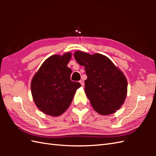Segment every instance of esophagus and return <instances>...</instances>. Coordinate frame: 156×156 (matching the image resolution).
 Instances as JSON below:
<instances>
[{
	"mask_svg": "<svg viewBox=\"0 0 156 156\" xmlns=\"http://www.w3.org/2000/svg\"><path fill=\"white\" fill-rule=\"evenodd\" d=\"M79 82H80V83L81 84V86H82V87H84V81H83V80H81L79 81Z\"/></svg>",
	"mask_w": 156,
	"mask_h": 156,
	"instance_id": "obj_1",
	"label": "esophagus"
}]
</instances>
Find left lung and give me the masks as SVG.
Instances as JSON below:
<instances>
[{"label": "left lung", "mask_w": 156, "mask_h": 156, "mask_svg": "<svg viewBox=\"0 0 156 156\" xmlns=\"http://www.w3.org/2000/svg\"><path fill=\"white\" fill-rule=\"evenodd\" d=\"M74 58L84 66L87 76L84 91L94 110L107 115L120 108L127 92V81L122 72L110 59L100 54L77 51Z\"/></svg>", "instance_id": "8db88e82"}]
</instances>
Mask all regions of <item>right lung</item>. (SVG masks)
<instances>
[{
    "label": "right lung",
    "mask_w": 156,
    "mask_h": 156,
    "mask_svg": "<svg viewBox=\"0 0 156 156\" xmlns=\"http://www.w3.org/2000/svg\"><path fill=\"white\" fill-rule=\"evenodd\" d=\"M70 58V53L50 56L32 79L33 98L39 110L46 115H62L71 104L76 90L81 87L79 82L70 80L72 69L67 66Z\"/></svg>",
    "instance_id": "obj_1"
}]
</instances>
